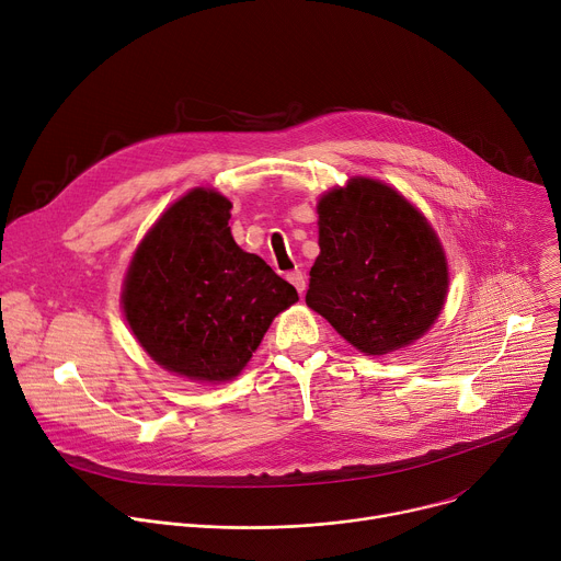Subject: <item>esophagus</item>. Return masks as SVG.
Masks as SVG:
<instances>
[{
  "instance_id": "1",
  "label": "esophagus",
  "mask_w": 561,
  "mask_h": 561,
  "mask_svg": "<svg viewBox=\"0 0 561 561\" xmlns=\"http://www.w3.org/2000/svg\"><path fill=\"white\" fill-rule=\"evenodd\" d=\"M287 280L298 289V294H302V291H305V287H307V278H305V274H302L300 270L289 272V274H287Z\"/></svg>"
}]
</instances>
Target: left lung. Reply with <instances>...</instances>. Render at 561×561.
Returning a JSON list of instances; mask_svg holds the SVG:
<instances>
[{
    "label": "left lung",
    "mask_w": 561,
    "mask_h": 561,
    "mask_svg": "<svg viewBox=\"0 0 561 561\" xmlns=\"http://www.w3.org/2000/svg\"><path fill=\"white\" fill-rule=\"evenodd\" d=\"M321 254L305 302L365 354H388L437 321L448 265L437 233L392 186L352 178L319 203Z\"/></svg>",
    "instance_id": "obj_1"
}]
</instances>
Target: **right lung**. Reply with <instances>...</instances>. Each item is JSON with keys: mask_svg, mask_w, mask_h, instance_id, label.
Wrapping results in <instances>:
<instances>
[{"mask_svg": "<svg viewBox=\"0 0 561 561\" xmlns=\"http://www.w3.org/2000/svg\"><path fill=\"white\" fill-rule=\"evenodd\" d=\"M229 209L211 190L182 196L138 247L122 291L145 352L196 381L240 375L274 317L298 300L261 256L233 242Z\"/></svg>", "mask_w": 561, "mask_h": 561, "instance_id": "right-lung-1", "label": "right lung"}]
</instances>
